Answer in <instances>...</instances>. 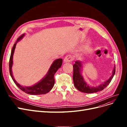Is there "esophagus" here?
<instances>
[{"label": "esophagus", "instance_id": "1", "mask_svg": "<svg viewBox=\"0 0 127 127\" xmlns=\"http://www.w3.org/2000/svg\"><path fill=\"white\" fill-rule=\"evenodd\" d=\"M73 60V57L72 55H67L64 59V63H70Z\"/></svg>", "mask_w": 127, "mask_h": 127}]
</instances>
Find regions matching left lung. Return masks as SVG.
Listing matches in <instances>:
<instances>
[{
	"mask_svg": "<svg viewBox=\"0 0 127 127\" xmlns=\"http://www.w3.org/2000/svg\"><path fill=\"white\" fill-rule=\"evenodd\" d=\"M82 64L79 61H76L75 64L73 65V81L75 87L78 91L85 93H93L102 91L107 87L112 79L116 72V66H114L112 75L110 78L103 84H101L98 86L92 87L89 86L85 82L81 74V68Z\"/></svg>",
	"mask_w": 127,
	"mask_h": 127,
	"instance_id": "obj_1",
	"label": "left lung"
}]
</instances>
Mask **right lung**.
<instances>
[{
	"mask_svg": "<svg viewBox=\"0 0 127 127\" xmlns=\"http://www.w3.org/2000/svg\"><path fill=\"white\" fill-rule=\"evenodd\" d=\"M25 34H23L21 35L19 37L17 41L14 44L13 47L11 50V55L9 59V69L10 76L12 78L13 81L14 82L15 84H16L17 86L21 89L22 91H23L25 93L31 94V95H41V94H45L46 93H48L50 91L52 87L54 86L55 84V78H54V75L56 71L58 70V69L61 67V65L63 63V59H58L56 60L54 62L52 63L50 68H49V70L47 73V74L42 79L40 82L30 87H25L23 86L20 85L15 80L13 77L12 71H11V67H12L13 65V57L15 47H16V45L17 42L22 39L23 37L24 36Z\"/></svg>",
	"mask_w": 127,
	"mask_h": 127,
	"instance_id": "add662e5",
	"label": "right lung"
}]
</instances>
